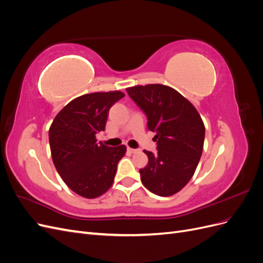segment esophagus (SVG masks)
Segmentation results:
<instances>
[{
  "mask_svg": "<svg viewBox=\"0 0 263 263\" xmlns=\"http://www.w3.org/2000/svg\"><path fill=\"white\" fill-rule=\"evenodd\" d=\"M127 150H128L130 154H136V153H139V149H133V148H129V147L127 148Z\"/></svg>",
  "mask_w": 263,
  "mask_h": 263,
  "instance_id": "esophagus-1",
  "label": "esophagus"
}]
</instances>
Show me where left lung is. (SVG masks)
Returning a JSON list of instances; mask_svg holds the SVG:
<instances>
[{"mask_svg": "<svg viewBox=\"0 0 263 263\" xmlns=\"http://www.w3.org/2000/svg\"><path fill=\"white\" fill-rule=\"evenodd\" d=\"M147 116V128L156 133L157 153L144 150L146 168L140 169L142 184L159 196H170L185 186L200 161L205 127L196 108L170 86L137 85L126 89Z\"/></svg>", "mask_w": 263, "mask_h": 263, "instance_id": "obj_1", "label": "left lung"}]
</instances>
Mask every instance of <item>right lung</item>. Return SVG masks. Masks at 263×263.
Returning a JSON list of instances; mask_svg holds the SVG:
<instances>
[{"instance_id":"right-lung-1","label":"right lung","mask_w":263,"mask_h":263,"mask_svg":"<svg viewBox=\"0 0 263 263\" xmlns=\"http://www.w3.org/2000/svg\"><path fill=\"white\" fill-rule=\"evenodd\" d=\"M125 94L97 92L71 101L54 117L49 129L53 164L66 184L86 198H95L113 184L126 147H107L95 135L105 130L108 110Z\"/></svg>"}]
</instances>
